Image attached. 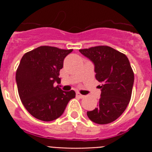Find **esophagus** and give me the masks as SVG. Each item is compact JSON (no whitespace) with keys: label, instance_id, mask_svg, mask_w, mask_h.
<instances>
[{"label":"esophagus","instance_id":"esophagus-1","mask_svg":"<svg viewBox=\"0 0 152 152\" xmlns=\"http://www.w3.org/2000/svg\"><path fill=\"white\" fill-rule=\"evenodd\" d=\"M76 96H77V97H79V98H80V99H83V98H84V95H81L80 93H79V92L76 93Z\"/></svg>","mask_w":152,"mask_h":152}]
</instances>
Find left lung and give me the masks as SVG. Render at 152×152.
Segmentation results:
<instances>
[{
    "mask_svg": "<svg viewBox=\"0 0 152 152\" xmlns=\"http://www.w3.org/2000/svg\"><path fill=\"white\" fill-rule=\"evenodd\" d=\"M95 64V78L102 83L99 106L87 115L93 122L109 124L118 119L129 103L134 73L124 53L107 46L80 50Z\"/></svg>",
    "mask_w": 152,
    "mask_h": 152,
    "instance_id": "obj_1",
    "label": "left lung"
}]
</instances>
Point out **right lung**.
Here are the masks:
<instances>
[{"instance_id":"obj_1","label":"right lung","mask_w":152,"mask_h":152,"mask_svg":"<svg viewBox=\"0 0 152 152\" xmlns=\"http://www.w3.org/2000/svg\"><path fill=\"white\" fill-rule=\"evenodd\" d=\"M72 50L42 46L26 53L18 66L15 80L20 100L28 112L39 120L51 121L62 115L69 102L76 97L73 90L64 91L60 70L64 57Z\"/></svg>"}]
</instances>
